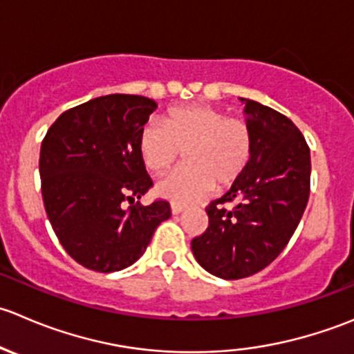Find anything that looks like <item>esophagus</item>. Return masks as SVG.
<instances>
[{"mask_svg": "<svg viewBox=\"0 0 354 354\" xmlns=\"http://www.w3.org/2000/svg\"><path fill=\"white\" fill-rule=\"evenodd\" d=\"M170 208H172L174 215H178V213L184 212L185 205H182V203H172V206H170Z\"/></svg>", "mask_w": 354, "mask_h": 354, "instance_id": "obj_1", "label": "esophagus"}]
</instances>
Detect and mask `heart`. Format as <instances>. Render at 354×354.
<instances>
[{
	"label": "heart",
	"instance_id": "obj_1",
	"mask_svg": "<svg viewBox=\"0 0 354 354\" xmlns=\"http://www.w3.org/2000/svg\"><path fill=\"white\" fill-rule=\"evenodd\" d=\"M253 149L246 122L230 118L209 104L170 108L162 125L149 122L141 129L138 151L146 170L162 176L184 151L182 169L160 182L158 191L174 201H192L216 187L232 185L246 170Z\"/></svg>",
	"mask_w": 354,
	"mask_h": 354
}]
</instances>
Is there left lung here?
<instances>
[{"instance_id":"8db88e82","label":"left lung","mask_w":354,"mask_h":354,"mask_svg":"<svg viewBox=\"0 0 354 354\" xmlns=\"http://www.w3.org/2000/svg\"><path fill=\"white\" fill-rule=\"evenodd\" d=\"M253 149L244 174L208 205V229L191 243L196 261L225 281L263 270L288 246L310 198V148L286 115L241 97ZM232 202L227 210L222 204Z\"/></svg>"}]
</instances>
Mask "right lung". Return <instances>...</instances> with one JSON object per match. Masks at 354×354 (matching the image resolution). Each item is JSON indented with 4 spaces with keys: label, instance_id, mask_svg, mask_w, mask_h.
<instances>
[{
    "label": "right lung",
    "instance_id": "right-lung-1",
    "mask_svg": "<svg viewBox=\"0 0 354 354\" xmlns=\"http://www.w3.org/2000/svg\"><path fill=\"white\" fill-rule=\"evenodd\" d=\"M149 97L108 94L63 111L41 145L44 208L66 253L89 270H124L142 257L170 205L139 203L153 185L138 138ZM131 205L129 209L124 205Z\"/></svg>",
    "mask_w": 354,
    "mask_h": 354
}]
</instances>
